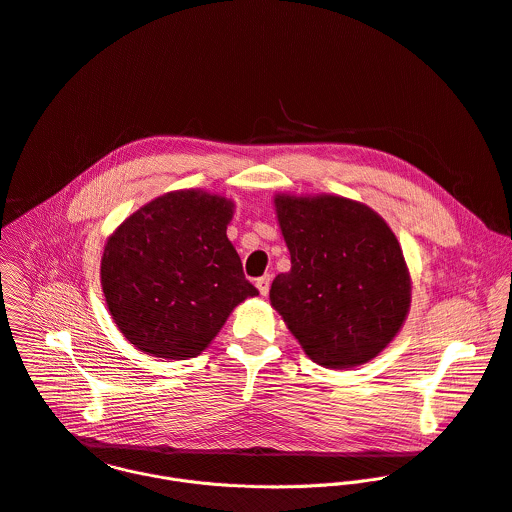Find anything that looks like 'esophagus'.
Returning a JSON list of instances; mask_svg holds the SVG:
<instances>
[{
    "mask_svg": "<svg viewBox=\"0 0 512 512\" xmlns=\"http://www.w3.org/2000/svg\"><path fill=\"white\" fill-rule=\"evenodd\" d=\"M255 285H257V289H259L261 295H267V293H269V285H271V277H269V275H263V277L257 279Z\"/></svg>",
    "mask_w": 512,
    "mask_h": 512,
    "instance_id": "esophagus-1",
    "label": "esophagus"
}]
</instances>
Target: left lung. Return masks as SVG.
<instances>
[{
	"label": "left lung",
	"mask_w": 512,
	"mask_h": 512,
	"mask_svg": "<svg viewBox=\"0 0 512 512\" xmlns=\"http://www.w3.org/2000/svg\"><path fill=\"white\" fill-rule=\"evenodd\" d=\"M273 205L291 255V269L271 283L273 309L315 364H368L410 311L412 277L400 241L354 199L277 193Z\"/></svg>",
	"instance_id": "obj_1"
}]
</instances>
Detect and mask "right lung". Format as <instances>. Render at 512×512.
I'll list each match as a JSON object with an SVG mask.
<instances>
[{
	"label": "right lung",
	"mask_w": 512,
	"mask_h": 512,
	"mask_svg": "<svg viewBox=\"0 0 512 512\" xmlns=\"http://www.w3.org/2000/svg\"><path fill=\"white\" fill-rule=\"evenodd\" d=\"M235 201L201 189L164 193L106 239L100 283L128 342L164 360L209 348L231 311L259 291L227 237Z\"/></svg>",
	"instance_id": "add662e5"
}]
</instances>
